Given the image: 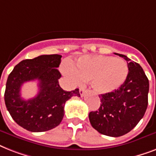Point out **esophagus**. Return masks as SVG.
Returning a JSON list of instances; mask_svg holds the SVG:
<instances>
[{
    "mask_svg": "<svg viewBox=\"0 0 156 156\" xmlns=\"http://www.w3.org/2000/svg\"><path fill=\"white\" fill-rule=\"evenodd\" d=\"M86 90H87V89H86V87H80V89H79V93H80V95L82 97H83V95H84V94H85Z\"/></svg>",
    "mask_w": 156,
    "mask_h": 156,
    "instance_id": "1",
    "label": "esophagus"
}]
</instances>
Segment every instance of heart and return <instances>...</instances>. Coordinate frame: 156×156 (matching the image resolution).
Returning <instances> with one entry per match:
<instances>
[{
  "mask_svg": "<svg viewBox=\"0 0 156 156\" xmlns=\"http://www.w3.org/2000/svg\"><path fill=\"white\" fill-rule=\"evenodd\" d=\"M67 73L76 80H91V87L97 94H108L117 90L128 75L123 60L108 56H85Z\"/></svg>",
  "mask_w": 156,
  "mask_h": 156,
  "instance_id": "obj_1",
  "label": "heart"
}]
</instances>
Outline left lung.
<instances>
[{"mask_svg":"<svg viewBox=\"0 0 156 156\" xmlns=\"http://www.w3.org/2000/svg\"><path fill=\"white\" fill-rule=\"evenodd\" d=\"M128 64L125 83L111 93L100 96L98 111L90 112L89 120L99 133L120 137L129 133L143 117L148 104L149 81L140 65L122 54Z\"/></svg>","mask_w":156,"mask_h":156,"instance_id":"8db88e82","label":"left lung"}]
</instances>
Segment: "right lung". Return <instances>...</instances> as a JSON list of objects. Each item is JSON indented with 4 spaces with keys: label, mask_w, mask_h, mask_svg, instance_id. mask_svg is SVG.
<instances>
[{
    "label": "right lung",
    "mask_w": 156,
    "mask_h": 156,
    "mask_svg": "<svg viewBox=\"0 0 156 156\" xmlns=\"http://www.w3.org/2000/svg\"><path fill=\"white\" fill-rule=\"evenodd\" d=\"M61 56L41 55L23 60L13 68L6 82L5 103L12 118L30 132H44L55 128L63 119L65 104L72 96L80 97L78 89L66 91L59 85L58 68ZM39 81V92L28 101L20 97L26 81Z\"/></svg>",
    "instance_id": "add662e5"
}]
</instances>
